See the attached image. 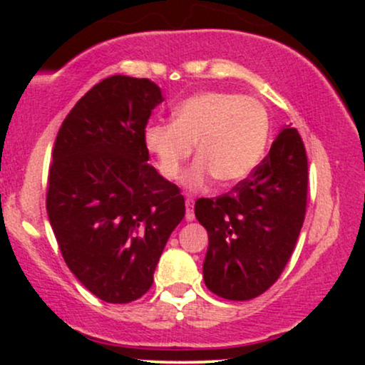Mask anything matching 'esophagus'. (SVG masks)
I'll return each mask as SVG.
<instances>
[{
	"mask_svg": "<svg viewBox=\"0 0 365 365\" xmlns=\"http://www.w3.org/2000/svg\"><path fill=\"white\" fill-rule=\"evenodd\" d=\"M185 206H187L185 220L187 221H194L195 220V215H194V199H192V197H187V199H185Z\"/></svg>",
	"mask_w": 365,
	"mask_h": 365,
	"instance_id": "1",
	"label": "esophagus"
}]
</instances>
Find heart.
Instances as JSON below:
<instances>
[{
  "label": "heart",
  "instance_id": "heart-1",
  "mask_svg": "<svg viewBox=\"0 0 365 365\" xmlns=\"http://www.w3.org/2000/svg\"><path fill=\"white\" fill-rule=\"evenodd\" d=\"M269 137V116L257 99L232 92H199L173 110V121L150 123L145 148L159 173L177 180L197 145L199 159L183 177L192 190H204L217 178L237 183L261 163Z\"/></svg>",
  "mask_w": 365,
  "mask_h": 365
}]
</instances>
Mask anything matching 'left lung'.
<instances>
[{"label": "left lung", "mask_w": 365, "mask_h": 365, "mask_svg": "<svg viewBox=\"0 0 365 365\" xmlns=\"http://www.w3.org/2000/svg\"><path fill=\"white\" fill-rule=\"evenodd\" d=\"M307 154L297 128H283L269 154L228 194L197 199L207 230L204 282L226 300H250L273 287L302 230Z\"/></svg>", "instance_id": "8db88e82"}]
</instances>
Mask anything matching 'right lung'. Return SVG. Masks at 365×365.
Masks as SVG:
<instances>
[{"label":"right lung","instance_id":"1","mask_svg":"<svg viewBox=\"0 0 365 365\" xmlns=\"http://www.w3.org/2000/svg\"><path fill=\"white\" fill-rule=\"evenodd\" d=\"M161 89L113 75L61 123L46 209L66 266L98 299L128 304L154 282L163 249L185 216L175 183L149 165L144 130Z\"/></svg>","mask_w":365,"mask_h":365}]
</instances>
